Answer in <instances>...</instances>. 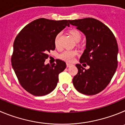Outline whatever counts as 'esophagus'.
Masks as SVG:
<instances>
[{"label": "esophagus", "mask_w": 125, "mask_h": 125, "mask_svg": "<svg viewBox=\"0 0 125 125\" xmlns=\"http://www.w3.org/2000/svg\"><path fill=\"white\" fill-rule=\"evenodd\" d=\"M72 64L70 63H66V67H70V66H72Z\"/></svg>", "instance_id": "1"}]
</instances>
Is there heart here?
<instances>
[{
	"label": "heart",
	"instance_id": "heart-1",
	"mask_svg": "<svg viewBox=\"0 0 125 125\" xmlns=\"http://www.w3.org/2000/svg\"><path fill=\"white\" fill-rule=\"evenodd\" d=\"M69 34L73 40L75 42H79L81 40L82 38V34L81 32L79 30L76 29H72L69 31ZM59 35L56 36L54 39V45L56 48H59ZM77 54V52L74 50H71V51H65L59 55V57L60 59L63 60H65L66 62H72L73 60L74 56Z\"/></svg>",
	"mask_w": 125,
	"mask_h": 125
}]
</instances>
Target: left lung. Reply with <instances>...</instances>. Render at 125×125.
I'll return each mask as SVG.
<instances>
[{
    "label": "left lung",
    "mask_w": 125,
    "mask_h": 125,
    "mask_svg": "<svg viewBox=\"0 0 125 125\" xmlns=\"http://www.w3.org/2000/svg\"><path fill=\"white\" fill-rule=\"evenodd\" d=\"M68 22L86 36V49L80 62L89 66L86 70L81 64L76 65L78 72L73 78V84L80 93L95 95L107 87L116 72L117 42L111 30L97 20L86 18Z\"/></svg>",
    "instance_id": "obj_1"
}]
</instances>
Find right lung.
<instances>
[{
	"label": "right lung",
	"instance_id": "right-lung-1",
	"mask_svg": "<svg viewBox=\"0 0 125 125\" xmlns=\"http://www.w3.org/2000/svg\"><path fill=\"white\" fill-rule=\"evenodd\" d=\"M68 20L39 18L25 26L13 43L11 65L21 86L36 96L49 94L57 86L59 74L66 68L60 60L52 65L44 62L48 52L55 49L54 39Z\"/></svg>",
	"mask_w": 125,
	"mask_h": 125
}]
</instances>
